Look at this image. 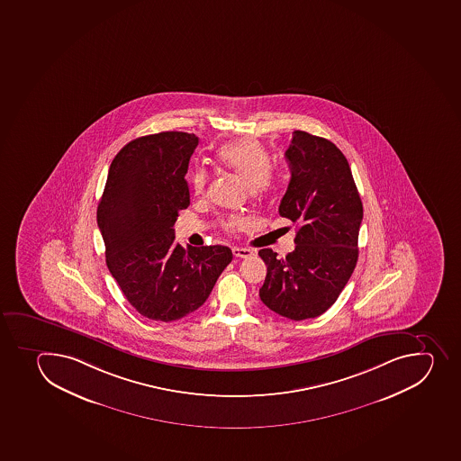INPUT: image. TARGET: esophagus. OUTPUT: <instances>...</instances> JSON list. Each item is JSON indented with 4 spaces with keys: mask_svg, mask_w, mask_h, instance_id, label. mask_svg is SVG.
<instances>
[{
    "mask_svg": "<svg viewBox=\"0 0 461 461\" xmlns=\"http://www.w3.org/2000/svg\"><path fill=\"white\" fill-rule=\"evenodd\" d=\"M232 254L237 258H250L254 252L250 249H245V248H232Z\"/></svg>",
    "mask_w": 461,
    "mask_h": 461,
    "instance_id": "1",
    "label": "esophagus"
}]
</instances>
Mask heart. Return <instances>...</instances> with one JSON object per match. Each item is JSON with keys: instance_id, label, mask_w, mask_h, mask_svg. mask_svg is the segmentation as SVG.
Segmentation results:
<instances>
[{"instance_id": "heart-1", "label": "heart", "mask_w": 461, "mask_h": 461, "mask_svg": "<svg viewBox=\"0 0 461 461\" xmlns=\"http://www.w3.org/2000/svg\"><path fill=\"white\" fill-rule=\"evenodd\" d=\"M218 161L227 170L232 171L254 193L266 194L272 188V155L258 140L245 139L222 146L218 152ZM207 182L209 175L204 168H197L191 175V185L197 195L204 194ZM222 225L230 231H237L245 227V220L230 216Z\"/></svg>"}]
</instances>
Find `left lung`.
<instances>
[{
  "label": "left lung",
  "instance_id": "left-lung-1",
  "mask_svg": "<svg viewBox=\"0 0 461 461\" xmlns=\"http://www.w3.org/2000/svg\"><path fill=\"white\" fill-rule=\"evenodd\" d=\"M285 158L291 179L279 215L298 224L295 249L284 258L259 250L267 266L259 298L277 315L302 321L322 315L349 281L363 203L348 159L327 139L297 130Z\"/></svg>",
  "mask_w": 461,
  "mask_h": 461
}]
</instances>
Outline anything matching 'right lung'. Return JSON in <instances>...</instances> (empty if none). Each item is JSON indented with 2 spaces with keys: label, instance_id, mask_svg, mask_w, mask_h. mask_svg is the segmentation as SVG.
<instances>
[{
  "label": "right lung",
  "instance_id": "1",
  "mask_svg": "<svg viewBox=\"0 0 461 461\" xmlns=\"http://www.w3.org/2000/svg\"><path fill=\"white\" fill-rule=\"evenodd\" d=\"M195 134L164 131L139 137L110 164L97 222L105 263L130 304L154 321L180 320L206 302L231 263L227 246L186 249L175 222L189 206L185 175Z\"/></svg>",
  "mask_w": 461,
  "mask_h": 461
}]
</instances>
